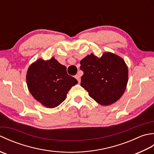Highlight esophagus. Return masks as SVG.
<instances>
[{"instance_id":"34e87169","label":"esophagus","mask_w":154,"mask_h":154,"mask_svg":"<svg viewBox=\"0 0 154 154\" xmlns=\"http://www.w3.org/2000/svg\"><path fill=\"white\" fill-rule=\"evenodd\" d=\"M75 79H76L78 81V82L80 83L81 78H80V75H79V74H78V75H75Z\"/></svg>"}]
</instances>
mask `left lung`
<instances>
[{"instance_id":"1","label":"left lung","mask_w":154,"mask_h":154,"mask_svg":"<svg viewBox=\"0 0 154 154\" xmlns=\"http://www.w3.org/2000/svg\"><path fill=\"white\" fill-rule=\"evenodd\" d=\"M80 63L83 71L81 85L96 102L108 106L122 97L127 85L128 70L120 57L106 52L99 58L91 54Z\"/></svg>"}]
</instances>
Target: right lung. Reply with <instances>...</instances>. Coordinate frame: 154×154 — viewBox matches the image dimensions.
Masks as SVG:
<instances>
[{"instance_id":"right-lung-1","label":"right lung","mask_w":154,"mask_h":154,"mask_svg":"<svg viewBox=\"0 0 154 154\" xmlns=\"http://www.w3.org/2000/svg\"><path fill=\"white\" fill-rule=\"evenodd\" d=\"M26 82L34 99L48 108L60 105L71 87L78 83L54 57L47 61L39 59L32 63L27 72Z\"/></svg>"}]
</instances>
